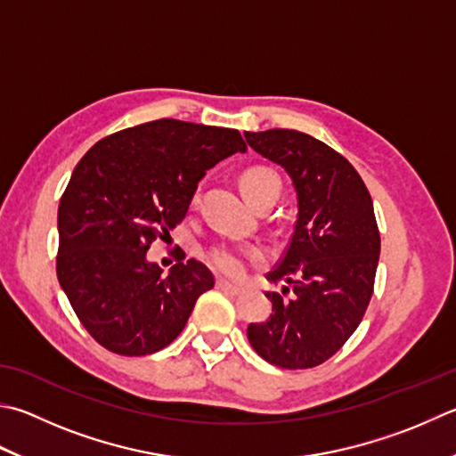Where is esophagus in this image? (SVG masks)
<instances>
[{"mask_svg": "<svg viewBox=\"0 0 456 456\" xmlns=\"http://www.w3.org/2000/svg\"><path fill=\"white\" fill-rule=\"evenodd\" d=\"M216 288L222 289V291H230V294H240V291H242V288L236 286V283H232L228 280H222V278L216 280Z\"/></svg>", "mask_w": 456, "mask_h": 456, "instance_id": "esophagus-1", "label": "esophagus"}]
</instances>
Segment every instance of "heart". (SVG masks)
Segmentation results:
<instances>
[{
    "label": "heart",
    "instance_id": "b5f03b06",
    "mask_svg": "<svg viewBox=\"0 0 456 456\" xmlns=\"http://www.w3.org/2000/svg\"><path fill=\"white\" fill-rule=\"evenodd\" d=\"M240 186H242V192L248 200L252 204L260 200L262 196L273 194L278 199L280 194V178L273 170L265 167H252L248 168L240 176ZM252 254L248 250H240V248L232 246H214L206 252V262H208L214 270L222 273H228V276H240L244 272V262L246 257Z\"/></svg>",
    "mask_w": 456,
    "mask_h": 456
}]
</instances>
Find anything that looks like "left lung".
<instances>
[{
	"mask_svg": "<svg viewBox=\"0 0 456 456\" xmlns=\"http://www.w3.org/2000/svg\"><path fill=\"white\" fill-rule=\"evenodd\" d=\"M246 142L276 162L294 184L297 216L268 276L272 314L248 325L256 354L281 369H307L339 351L362 323L373 294L381 238L362 176L339 152L305 133L270 128Z\"/></svg>",
	"mask_w": 456,
	"mask_h": 456,
	"instance_id": "obj_1",
	"label": "left lung"
}]
</instances>
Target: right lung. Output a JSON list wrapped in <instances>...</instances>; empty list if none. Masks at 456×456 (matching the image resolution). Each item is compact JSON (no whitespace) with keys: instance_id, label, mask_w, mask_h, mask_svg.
Returning a JSON list of instances; mask_svg holds the SVG:
<instances>
[{"instance_id":"add662e5","label":"right lung","mask_w":456,"mask_h":456,"mask_svg":"<svg viewBox=\"0 0 456 456\" xmlns=\"http://www.w3.org/2000/svg\"><path fill=\"white\" fill-rule=\"evenodd\" d=\"M236 152V128L160 118L105 136L75 167L57 212V278L102 347L157 354L214 288L194 257L162 273L147 252L186 216L206 170Z\"/></svg>"}]
</instances>
